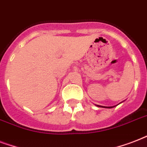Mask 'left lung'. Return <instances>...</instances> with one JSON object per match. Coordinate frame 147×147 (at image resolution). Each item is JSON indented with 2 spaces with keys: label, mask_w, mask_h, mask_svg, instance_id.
<instances>
[{
  "label": "left lung",
  "mask_w": 147,
  "mask_h": 147,
  "mask_svg": "<svg viewBox=\"0 0 147 147\" xmlns=\"http://www.w3.org/2000/svg\"><path fill=\"white\" fill-rule=\"evenodd\" d=\"M119 105V104H118ZM96 106H98V107H105V108H112V107H114L115 106H111V107H105V106H100V105H97ZM117 106V105H116Z\"/></svg>",
  "instance_id": "left-lung-1"
}]
</instances>
